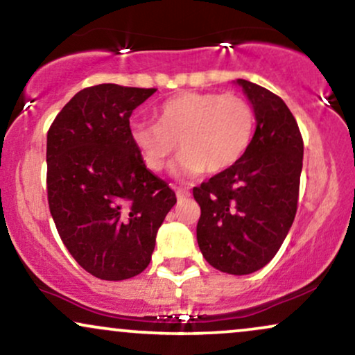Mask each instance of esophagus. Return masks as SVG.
I'll use <instances>...</instances> for the list:
<instances>
[{
    "label": "esophagus",
    "instance_id": "obj_1",
    "mask_svg": "<svg viewBox=\"0 0 355 355\" xmlns=\"http://www.w3.org/2000/svg\"><path fill=\"white\" fill-rule=\"evenodd\" d=\"M175 193H177V198H178V200L187 198V196H190V191H189V190H183V189H177V190H175Z\"/></svg>",
    "mask_w": 355,
    "mask_h": 355
}]
</instances>
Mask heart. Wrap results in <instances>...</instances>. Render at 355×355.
<instances>
[{
	"label": "heart",
	"instance_id": "1",
	"mask_svg": "<svg viewBox=\"0 0 355 355\" xmlns=\"http://www.w3.org/2000/svg\"><path fill=\"white\" fill-rule=\"evenodd\" d=\"M254 125L253 105L240 94L182 92L160 105L155 123L132 125V140L152 172L168 166L178 144V173L215 175L243 159Z\"/></svg>",
	"mask_w": 355,
	"mask_h": 355
}]
</instances>
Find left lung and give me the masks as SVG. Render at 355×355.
Wrapping results in <instances>:
<instances>
[{"instance_id": "1", "label": "left lung", "mask_w": 355, "mask_h": 355, "mask_svg": "<svg viewBox=\"0 0 355 355\" xmlns=\"http://www.w3.org/2000/svg\"><path fill=\"white\" fill-rule=\"evenodd\" d=\"M254 109L256 130L243 159L193 189L196 240L218 271L250 275L275 258L297 211L304 142L279 96L238 79Z\"/></svg>"}]
</instances>
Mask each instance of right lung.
Here are the masks:
<instances>
[{"label":"right lung","mask_w":355,"mask_h":355,"mask_svg":"<svg viewBox=\"0 0 355 355\" xmlns=\"http://www.w3.org/2000/svg\"><path fill=\"white\" fill-rule=\"evenodd\" d=\"M157 89L99 84L76 94L48 130V202L64 246L92 276L122 281L152 259L177 203L144 164L130 115Z\"/></svg>","instance_id":"add662e5"}]
</instances>
